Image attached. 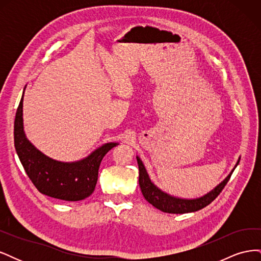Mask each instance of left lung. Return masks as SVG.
Listing matches in <instances>:
<instances>
[{"instance_id":"left-lung-1","label":"left lung","mask_w":261,"mask_h":261,"mask_svg":"<svg viewBox=\"0 0 261 261\" xmlns=\"http://www.w3.org/2000/svg\"><path fill=\"white\" fill-rule=\"evenodd\" d=\"M137 162H138V168H139V186L141 189V193H143L145 199L151 203L153 207L159 209L163 212L167 213H188V212H195L198 211L204 207H207L209 203H211L215 200L217 197L220 195V193L223 191V188L227 184L228 179H230L234 169L238 167L240 160L236 163L235 168L232 170L230 174L227 177L220 183L215 189H212L210 193L204 195L200 198L196 199H181L176 198V197H173L168 195L167 193H163L161 189L158 188L151 180H150L147 171L144 167L143 161H141L137 156Z\"/></svg>"}]
</instances>
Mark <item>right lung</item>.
Here are the masks:
<instances>
[{
    "instance_id": "add662e5",
    "label": "right lung",
    "mask_w": 261,
    "mask_h": 261,
    "mask_svg": "<svg viewBox=\"0 0 261 261\" xmlns=\"http://www.w3.org/2000/svg\"><path fill=\"white\" fill-rule=\"evenodd\" d=\"M22 98L14 122V144L28 177L39 192L52 198L80 201L89 197L96 188L99 168L103 156L115 146L109 143L77 162L52 160L29 143L23 133Z\"/></svg>"
}]
</instances>
